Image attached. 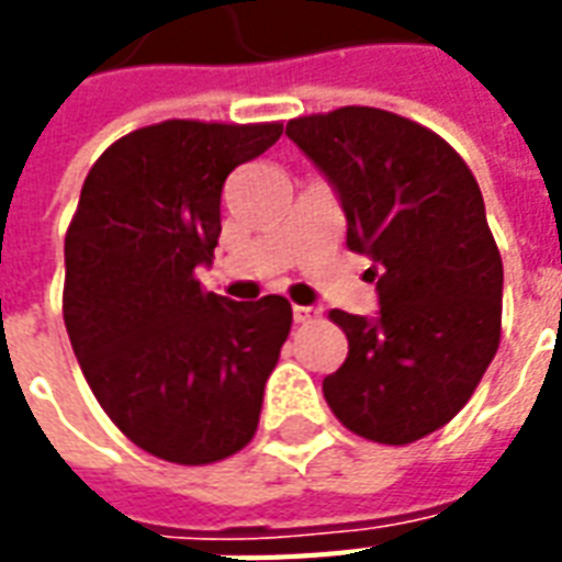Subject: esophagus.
<instances>
[{
  "label": "esophagus",
  "mask_w": 562,
  "mask_h": 562,
  "mask_svg": "<svg viewBox=\"0 0 562 562\" xmlns=\"http://www.w3.org/2000/svg\"><path fill=\"white\" fill-rule=\"evenodd\" d=\"M318 306H292V316L297 325H304V322H313V318H318Z\"/></svg>",
  "instance_id": "1"
}]
</instances>
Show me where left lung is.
<instances>
[{
  "label": "left lung",
  "mask_w": 562,
  "mask_h": 562,
  "mask_svg": "<svg viewBox=\"0 0 562 562\" xmlns=\"http://www.w3.org/2000/svg\"><path fill=\"white\" fill-rule=\"evenodd\" d=\"M285 135L337 189L346 246L376 268V318L330 310L349 355L325 401L352 434L415 442L467 406L499 346L503 258L482 189L436 132L391 111L349 104Z\"/></svg>",
  "instance_id": "1"
}]
</instances>
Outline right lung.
<instances>
[{
    "mask_svg": "<svg viewBox=\"0 0 562 562\" xmlns=\"http://www.w3.org/2000/svg\"><path fill=\"white\" fill-rule=\"evenodd\" d=\"M282 123L165 120L95 159L66 234L63 316L108 418L153 458L201 467L256 436L292 304L204 292L225 177Z\"/></svg>",
    "mask_w": 562,
    "mask_h": 562,
    "instance_id": "right-lung-1",
    "label": "right lung"
}]
</instances>
